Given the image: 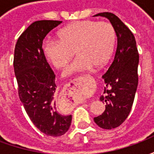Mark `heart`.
I'll list each match as a JSON object with an SVG mask.
<instances>
[{
	"mask_svg": "<svg viewBox=\"0 0 154 154\" xmlns=\"http://www.w3.org/2000/svg\"><path fill=\"white\" fill-rule=\"evenodd\" d=\"M59 40H48L43 45L47 60L57 69H63L73 57L74 63L63 72V77L105 66L113 54L116 35L109 22L77 21L58 32Z\"/></svg>",
	"mask_w": 154,
	"mask_h": 154,
	"instance_id": "1",
	"label": "heart"
}]
</instances>
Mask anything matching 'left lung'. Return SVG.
<instances>
[{"instance_id":"left-lung-1","label":"left lung","mask_w":154,"mask_h":154,"mask_svg":"<svg viewBox=\"0 0 154 154\" xmlns=\"http://www.w3.org/2000/svg\"><path fill=\"white\" fill-rule=\"evenodd\" d=\"M94 16L108 19L117 37V48L112 63L102 76L106 87L100 100L106 104V110L94 118L97 125L105 129L119 126L129 116L138 87L139 57L134 36L116 15L109 12Z\"/></svg>"}]
</instances>
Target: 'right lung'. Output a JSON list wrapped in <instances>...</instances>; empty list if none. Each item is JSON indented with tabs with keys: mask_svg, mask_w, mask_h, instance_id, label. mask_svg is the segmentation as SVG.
<instances>
[{
	"mask_svg": "<svg viewBox=\"0 0 154 154\" xmlns=\"http://www.w3.org/2000/svg\"><path fill=\"white\" fill-rule=\"evenodd\" d=\"M57 20L32 23L17 40L14 70L20 100L32 123L44 134L63 135L69 129L72 116L58 113L55 100V75L44 57L45 36L60 25Z\"/></svg>",
	"mask_w": 154,
	"mask_h": 154,
	"instance_id": "right-lung-1",
	"label": "right lung"
}]
</instances>
